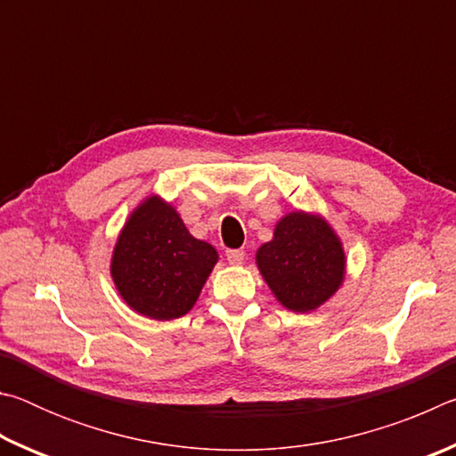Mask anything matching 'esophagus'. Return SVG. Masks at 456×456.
Returning <instances> with one entry per match:
<instances>
[{
    "instance_id": "esophagus-1",
    "label": "esophagus",
    "mask_w": 456,
    "mask_h": 456,
    "mask_svg": "<svg viewBox=\"0 0 456 456\" xmlns=\"http://www.w3.org/2000/svg\"><path fill=\"white\" fill-rule=\"evenodd\" d=\"M243 259H245V251L243 249H229L227 251V261H229L231 265L243 264Z\"/></svg>"
}]
</instances>
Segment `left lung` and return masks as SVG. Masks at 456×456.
<instances>
[{"mask_svg": "<svg viewBox=\"0 0 456 456\" xmlns=\"http://www.w3.org/2000/svg\"><path fill=\"white\" fill-rule=\"evenodd\" d=\"M257 267L269 289L291 312H312L344 281L346 256L336 231L320 215L293 211L257 249Z\"/></svg>", "mask_w": 456, "mask_h": 456, "instance_id": "obj_1", "label": "left lung"}]
</instances>
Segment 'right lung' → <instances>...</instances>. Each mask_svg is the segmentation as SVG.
<instances>
[{
  "label": "right lung",
  "instance_id": "obj_1",
  "mask_svg": "<svg viewBox=\"0 0 456 456\" xmlns=\"http://www.w3.org/2000/svg\"><path fill=\"white\" fill-rule=\"evenodd\" d=\"M217 259L215 247L192 237L173 205L152 195L122 227L110 275L136 314L165 322L195 305Z\"/></svg>",
  "mask_w": 456,
  "mask_h": 456
}]
</instances>
